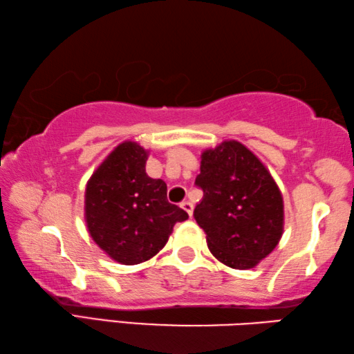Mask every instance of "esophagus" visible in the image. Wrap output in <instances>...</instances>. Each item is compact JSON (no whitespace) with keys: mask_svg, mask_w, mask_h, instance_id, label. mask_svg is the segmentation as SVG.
<instances>
[{"mask_svg":"<svg viewBox=\"0 0 354 354\" xmlns=\"http://www.w3.org/2000/svg\"><path fill=\"white\" fill-rule=\"evenodd\" d=\"M180 207L185 209V212L188 213L189 218H191V216H193V209H194V207H193V203H191L189 201H183V202L180 203Z\"/></svg>","mask_w":354,"mask_h":354,"instance_id":"esophagus-1","label":"esophagus"}]
</instances>
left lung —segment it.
<instances>
[{"label": "left lung", "instance_id": "8db88e82", "mask_svg": "<svg viewBox=\"0 0 354 354\" xmlns=\"http://www.w3.org/2000/svg\"><path fill=\"white\" fill-rule=\"evenodd\" d=\"M196 185L203 197L194 219L221 263L232 269H252L280 243L281 191L250 149L227 140L203 151Z\"/></svg>", "mask_w": 354, "mask_h": 354}]
</instances>
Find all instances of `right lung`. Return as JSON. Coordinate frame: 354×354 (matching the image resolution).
Wrapping results in <instances>:
<instances>
[{
  "label": "right lung",
  "mask_w": 354,
  "mask_h": 354,
  "mask_svg": "<svg viewBox=\"0 0 354 354\" xmlns=\"http://www.w3.org/2000/svg\"><path fill=\"white\" fill-rule=\"evenodd\" d=\"M149 152L124 141L93 172L85 188V222L93 241L116 263L157 255L188 213L166 199V183L146 174Z\"/></svg>",
  "instance_id": "right-lung-1"
}]
</instances>
